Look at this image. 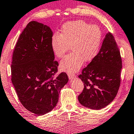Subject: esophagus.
I'll use <instances>...</instances> for the list:
<instances>
[{"label": "esophagus", "instance_id": "obj_1", "mask_svg": "<svg viewBox=\"0 0 134 134\" xmlns=\"http://www.w3.org/2000/svg\"><path fill=\"white\" fill-rule=\"evenodd\" d=\"M68 76H69V78L70 80H71V79H73V78H75V77H76V75L75 74H73V73H68Z\"/></svg>", "mask_w": 134, "mask_h": 134}]
</instances>
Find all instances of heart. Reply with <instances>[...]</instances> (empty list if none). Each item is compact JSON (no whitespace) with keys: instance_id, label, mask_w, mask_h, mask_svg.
<instances>
[{"instance_id":"1","label":"heart","mask_w":134,"mask_h":134,"mask_svg":"<svg viewBox=\"0 0 134 134\" xmlns=\"http://www.w3.org/2000/svg\"><path fill=\"white\" fill-rule=\"evenodd\" d=\"M102 33L97 25H90L82 20L70 22L63 26L61 33L52 36L51 46L56 57L63 58L71 52L60 64L63 71L71 73L78 71L83 62H90L97 56L100 48Z\"/></svg>"}]
</instances>
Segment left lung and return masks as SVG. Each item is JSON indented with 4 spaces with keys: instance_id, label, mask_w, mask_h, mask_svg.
<instances>
[{
    "instance_id": "1",
    "label": "left lung",
    "mask_w": 134,
    "mask_h": 134,
    "mask_svg": "<svg viewBox=\"0 0 134 134\" xmlns=\"http://www.w3.org/2000/svg\"><path fill=\"white\" fill-rule=\"evenodd\" d=\"M121 68L119 48L109 32L98 53L78 76L84 86L78 96L81 104L99 110L110 104L119 89Z\"/></svg>"
}]
</instances>
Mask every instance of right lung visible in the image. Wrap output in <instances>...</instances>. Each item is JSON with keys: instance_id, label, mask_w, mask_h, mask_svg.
I'll return each mask as SVG.
<instances>
[{"instance_id": "add662e5", "label": "right lung", "mask_w": 134, "mask_h": 134, "mask_svg": "<svg viewBox=\"0 0 134 134\" xmlns=\"http://www.w3.org/2000/svg\"><path fill=\"white\" fill-rule=\"evenodd\" d=\"M50 27L31 21L20 34L13 54L11 81L26 109L42 115L57 104L61 88L69 81L66 73L56 75Z\"/></svg>"}]
</instances>
